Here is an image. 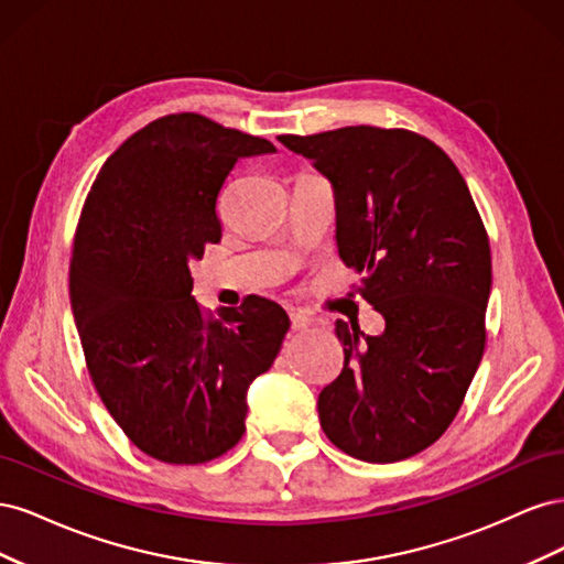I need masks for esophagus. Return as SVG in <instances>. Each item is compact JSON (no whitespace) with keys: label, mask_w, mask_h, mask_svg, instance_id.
<instances>
[{"label":"esophagus","mask_w":564,"mask_h":564,"mask_svg":"<svg viewBox=\"0 0 564 564\" xmlns=\"http://www.w3.org/2000/svg\"><path fill=\"white\" fill-rule=\"evenodd\" d=\"M289 317H292V329H296V332L311 327V324H313V317L305 315L303 311H292V313H289Z\"/></svg>","instance_id":"34e87169"}]
</instances>
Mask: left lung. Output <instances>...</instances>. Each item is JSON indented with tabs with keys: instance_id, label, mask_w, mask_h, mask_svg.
<instances>
[{
	"instance_id": "1",
	"label": "left lung",
	"mask_w": 564,
	"mask_h": 564,
	"mask_svg": "<svg viewBox=\"0 0 564 564\" xmlns=\"http://www.w3.org/2000/svg\"><path fill=\"white\" fill-rule=\"evenodd\" d=\"M336 195V245L383 319L379 336L336 319L344 369L319 392V425L369 464L431 447L449 429L485 352L489 237L447 152L406 129L280 135Z\"/></svg>"
}]
</instances>
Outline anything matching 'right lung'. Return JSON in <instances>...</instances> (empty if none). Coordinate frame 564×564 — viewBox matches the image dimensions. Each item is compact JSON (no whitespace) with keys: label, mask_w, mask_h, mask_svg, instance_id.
Returning a JSON list of instances; mask_svg holds the SVG:
<instances>
[{"label":"right lung","mask_w":564,"mask_h":564,"mask_svg":"<svg viewBox=\"0 0 564 564\" xmlns=\"http://www.w3.org/2000/svg\"><path fill=\"white\" fill-rule=\"evenodd\" d=\"M263 152L275 145L259 135L166 115L112 152L84 202L70 261L84 360L119 429L164 464H207L240 442L247 390L289 332L268 299L214 319L191 296V261L220 242V187Z\"/></svg>","instance_id":"add662e5"}]
</instances>
